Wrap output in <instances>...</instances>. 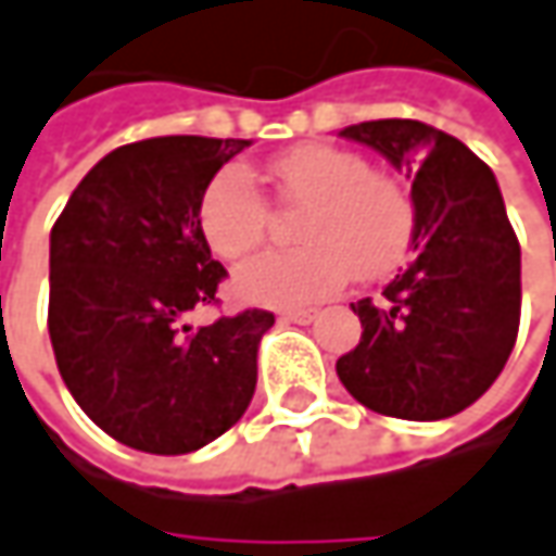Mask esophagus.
Returning <instances> with one entry per match:
<instances>
[{"instance_id": "esophagus-1", "label": "esophagus", "mask_w": 556, "mask_h": 556, "mask_svg": "<svg viewBox=\"0 0 556 556\" xmlns=\"http://www.w3.org/2000/svg\"><path fill=\"white\" fill-rule=\"evenodd\" d=\"M318 318V308H292V312H282V321H292V325H312Z\"/></svg>"}]
</instances>
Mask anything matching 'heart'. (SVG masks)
I'll use <instances>...</instances> for the list:
<instances>
[{"instance_id": "b5f03b06", "label": "heart", "mask_w": 556, "mask_h": 556, "mask_svg": "<svg viewBox=\"0 0 556 556\" xmlns=\"http://www.w3.org/2000/svg\"><path fill=\"white\" fill-rule=\"evenodd\" d=\"M282 197L305 206L295 251H264L244 261L231 289L257 305H302L337 292L353 274L394 270L410 248L417 213L410 193L369 162L337 146H299L274 162ZM197 226L206 248L238 261L267 231V200L241 165H226L203 187Z\"/></svg>"}]
</instances>
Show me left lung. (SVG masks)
I'll return each mask as SVG.
<instances>
[{
    "instance_id": "8db88e82",
    "label": "left lung",
    "mask_w": 556,
    "mask_h": 556,
    "mask_svg": "<svg viewBox=\"0 0 556 556\" xmlns=\"http://www.w3.org/2000/svg\"><path fill=\"white\" fill-rule=\"evenodd\" d=\"M414 177V261L353 302L363 337L337 359L343 388L369 410L445 420L503 372L522 308V251L493 172L455 136L420 121L340 129Z\"/></svg>"
}]
</instances>
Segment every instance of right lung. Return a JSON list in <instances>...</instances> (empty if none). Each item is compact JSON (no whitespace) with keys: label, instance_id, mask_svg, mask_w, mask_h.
<instances>
[{"label":"right lung","instance_id":"right-lung-1","mask_svg":"<svg viewBox=\"0 0 556 556\" xmlns=\"http://www.w3.org/2000/svg\"><path fill=\"white\" fill-rule=\"evenodd\" d=\"M248 139L159 136L114 149L78 180L50 231V343L76 404L117 442L187 455L248 410L274 315L190 328L226 267L197 203Z\"/></svg>","mask_w":556,"mask_h":556}]
</instances>
